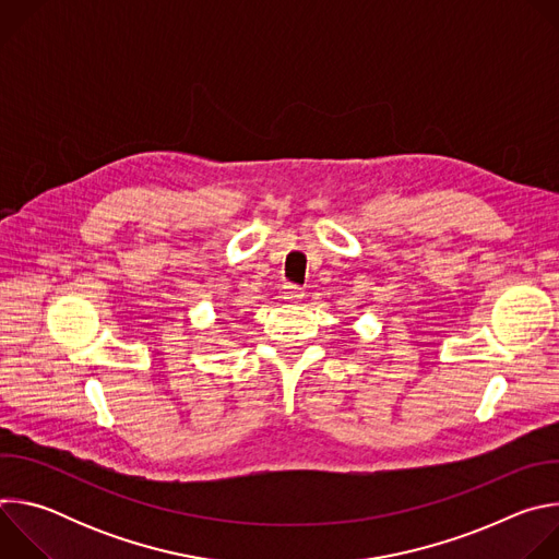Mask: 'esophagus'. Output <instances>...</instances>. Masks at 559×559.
<instances>
[{"instance_id": "34e87169", "label": "esophagus", "mask_w": 559, "mask_h": 559, "mask_svg": "<svg viewBox=\"0 0 559 559\" xmlns=\"http://www.w3.org/2000/svg\"><path fill=\"white\" fill-rule=\"evenodd\" d=\"M283 298L289 302H298L305 298V289L296 285H283Z\"/></svg>"}]
</instances>
